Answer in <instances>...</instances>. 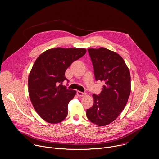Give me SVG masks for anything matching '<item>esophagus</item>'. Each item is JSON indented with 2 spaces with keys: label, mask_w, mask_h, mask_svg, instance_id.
Masks as SVG:
<instances>
[{
  "label": "esophagus",
  "mask_w": 159,
  "mask_h": 159,
  "mask_svg": "<svg viewBox=\"0 0 159 159\" xmlns=\"http://www.w3.org/2000/svg\"><path fill=\"white\" fill-rule=\"evenodd\" d=\"M77 96H79V97H83V96H85V93H82V92H80V91H77Z\"/></svg>",
  "instance_id": "34e87169"
}]
</instances>
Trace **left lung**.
Masks as SVG:
<instances>
[{
	"label": "left lung",
	"mask_w": 159,
	"mask_h": 159,
	"mask_svg": "<svg viewBox=\"0 0 159 159\" xmlns=\"http://www.w3.org/2000/svg\"><path fill=\"white\" fill-rule=\"evenodd\" d=\"M96 80L104 82L101 94H93L94 104L87 109L90 121L106 126L115 121L125 107L131 92L128 67L117 53L105 48H89Z\"/></svg>",
	"instance_id": "left-lung-1"
}]
</instances>
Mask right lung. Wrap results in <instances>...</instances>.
Wrapping results in <instances>:
<instances>
[{"mask_svg":"<svg viewBox=\"0 0 159 159\" xmlns=\"http://www.w3.org/2000/svg\"><path fill=\"white\" fill-rule=\"evenodd\" d=\"M86 53L81 48H55L42 53L28 77V92L39 116L51 124L61 122L68 114V105L76 94L61 84L66 70Z\"/></svg>","mask_w":159,"mask_h":159,"instance_id":"obj_1","label":"right lung"}]
</instances>
